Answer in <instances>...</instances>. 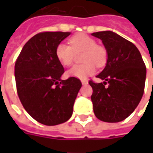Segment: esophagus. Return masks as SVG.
Segmentation results:
<instances>
[{
	"instance_id": "1",
	"label": "esophagus",
	"mask_w": 153,
	"mask_h": 153,
	"mask_svg": "<svg viewBox=\"0 0 153 153\" xmlns=\"http://www.w3.org/2000/svg\"><path fill=\"white\" fill-rule=\"evenodd\" d=\"M81 82H82V84H88V81L86 79H81Z\"/></svg>"
}]
</instances>
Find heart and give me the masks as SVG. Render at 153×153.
Wrapping results in <instances>:
<instances>
[{
    "label": "heart",
    "mask_w": 153,
    "mask_h": 153,
    "mask_svg": "<svg viewBox=\"0 0 153 153\" xmlns=\"http://www.w3.org/2000/svg\"><path fill=\"white\" fill-rule=\"evenodd\" d=\"M70 45L59 43L56 48V56L64 66H70L74 63L75 53L81 54L83 63L77 65L68 71V75L78 79H86L93 74L97 67H102L107 61V51L97 44L96 40L85 33H77L71 37Z\"/></svg>",
    "instance_id": "b5f03b06"
}]
</instances>
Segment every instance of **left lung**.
Here are the masks:
<instances>
[{
    "label": "left lung",
    "mask_w": 153,
    "mask_h": 153,
    "mask_svg": "<svg viewBox=\"0 0 153 153\" xmlns=\"http://www.w3.org/2000/svg\"><path fill=\"white\" fill-rule=\"evenodd\" d=\"M92 35L102 41L108 55L105 69L97 76L105 81L88 82L93 88V111L100 120L122 121L134 111L143 95L145 64L134 44L121 36L111 31Z\"/></svg>",
    "instance_id": "obj_1"
}]
</instances>
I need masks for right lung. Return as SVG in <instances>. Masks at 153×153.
<instances>
[{
	"mask_svg": "<svg viewBox=\"0 0 153 153\" xmlns=\"http://www.w3.org/2000/svg\"><path fill=\"white\" fill-rule=\"evenodd\" d=\"M70 34L39 33L26 42L15 61L19 98L26 111L42 125L51 126L67 121L82 86L75 77L60 80L65 70L56 56V48Z\"/></svg>",
	"mask_w": 153,
	"mask_h": 153,
	"instance_id": "add662e5",
	"label": "right lung"
}]
</instances>
